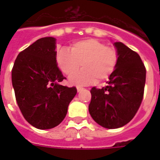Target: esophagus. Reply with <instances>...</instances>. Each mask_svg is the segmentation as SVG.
Returning <instances> with one entry per match:
<instances>
[{"label":"esophagus","instance_id":"34e87169","mask_svg":"<svg viewBox=\"0 0 160 160\" xmlns=\"http://www.w3.org/2000/svg\"><path fill=\"white\" fill-rule=\"evenodd\" d=\"M82 90H84V88L80 87V86H77V91H78V92H81Z\"/></svg>","mask_w":160,"mask_h":160}]
</instances>
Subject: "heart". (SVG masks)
<instances>
[{
  "label": "heart",
  "mask_w": 160,
  "mask_h": 160,
  "mask_svg": "<svg viewBox=\"0 0 160 160\" xmlns=\"http://www.w3.org/2000/svg\"><path fill=\"white\" fill-rule=\"evenodd\" d=\"M56 61L66 75L83 70L70 78V82L78 85H86L107 80L114 72L118 61L115 49L105 46L96 39H85L76 41L68 48H61L57 52Z\"/></svg>",
  "instance_id": "b5f03b06"
}]
</instances>
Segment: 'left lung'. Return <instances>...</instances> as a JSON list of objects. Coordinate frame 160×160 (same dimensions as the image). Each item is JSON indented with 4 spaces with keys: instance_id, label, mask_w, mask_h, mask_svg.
I'll return each instance as SVG.
<instances>
[{
    "instance_id": "8db88e82",
    "label": "left lung",
    "mask_w": 160,
    "mask_h": 160,
    "mask_svg": "<svg viewBox=\"0 0 160 160\" xmlns=\"http://www.w3.org/2000/svg\"><path fill=\"white\" fill-rule=\"evenodd\" d=\"M118 61L107 85L93 87L89 112L97 124L117 129L131 120L144 96L146 70L141 58L122 42H114Z\"/></svg>"
}]
</instances>
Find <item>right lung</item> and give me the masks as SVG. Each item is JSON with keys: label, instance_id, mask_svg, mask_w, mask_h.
Listing matches in <instances>:
<instances>
[{"label": "right lung", "instance_id": "right-lung-1", "mask_svg": "<svg viewBox=\"0 0 160 160\" xmlns=\"http://www.w3.org/2000/svg\"><path fill=\"white\" fill-rule=\"evenodd\" d=\"M56 39L44 37L20 52L11 80L17 105L32 126L49 129L65 119L77 90L60 85L65 80L57 66Z\"/></svg>", "mask_w": 160, "mask_h": 160}]
</instances>
